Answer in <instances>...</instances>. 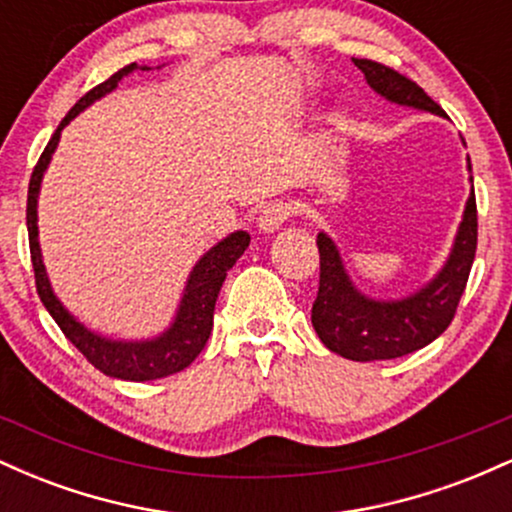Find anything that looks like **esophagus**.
<instances>
[{
	"label": "esophagus",
	"mask_w": 512,
	"mask_h": 512,
	"mask_svg": "<svg viewBox=\"0 0 512 512\" xmlns=\"http://www.w3.org/2000/svg\"><path fill=\"white\" fill-rule=\"evenodd\" d=\"M289 219V207L284 202H272L260 211V219H257V228L262 233H276Z\"/></svg>",
	"instance_id": "34e87169"
}]
</instances>
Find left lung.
<instances>
[{"mask_svg": "<svg viewBox=\"0 0 512 512\" xmlns=\"http://www.w3.org/2000/svg\"><path fill=\"white\" fill-rule=\"evenodd\" d=\"M368 86L387 103L445 117L421 86L395 69L373 60H354ZM464 144V142H462ZM467 170L472 163L467 156ZM472 182V175H469ZM320 289L313 303V327L322 344L349 361H387L424 349L448 330L455 317L474 252H477V199L474 187L464 204L448 260L421 289L402 298H373L363 293L346 272L342 252L325 231L317 233Z\"/></svg>", "mask_w": 512, "mask_h": 512, "instance_id": "obj_1", "label": "left lung"}]
</instances>
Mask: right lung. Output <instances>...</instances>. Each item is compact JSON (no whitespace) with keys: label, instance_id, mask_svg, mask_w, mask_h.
<instances>
[{"label":"right lung","instance_id":"add662e5","mask_svg":"<svg viewBox=\"0 0 512 512\" xmlns=\"http://www.w3.org/2000/svg\"><path fill=\"white\" fill-rule=\"evenodd\" d=\"M137 69H151V67H139V64H127L125 69L115 72L108 81L98 84L96 88L86 93L84 98H79V103L69 110L67 117L60 122V127L55 129L52 139L45 146L43 156H40L38 166H35L31 175V185H28V207H26V226H28V243H31V262L35 272V286H38V296L43 301L52 320L60 325L64 337L72 342L76 349L84 354L88 361L93 363L101 373L108 378L117 380H129V383H146V380H158L166 378V375L180 373L190 366L192 361L199 356V351L207 344L211 327H214V305L219 298V291L226 281L228 269L240 260L245 250L250 245V236L245 231H233L226 238L219 240L216 245L204 252L202 257L195 262L190 276L185 281V289H182L178 310H175L173 320L161 334L149 339H115L105 337V334L91 330L84 322L76 320V317L64 308V303L57 298V293L52 291L48 269L43 262V250H40L38 240V197H40V185H43V175L48 170L52 154L57 151L60 144L62 129L74 120L76 115L84 113L88 105L101 101L103 96L113 93L117 84H120L125 76H129Z\"/></svg>","mask_w":512,"mask_h":512}]
</instances>
